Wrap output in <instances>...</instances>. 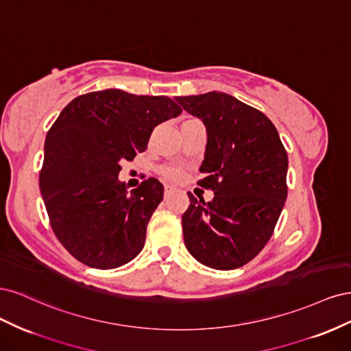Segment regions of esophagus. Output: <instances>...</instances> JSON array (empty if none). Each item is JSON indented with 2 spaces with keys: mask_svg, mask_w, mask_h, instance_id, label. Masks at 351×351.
<instances>
[{
  "mask_svg": "<svg viewBox=\"0 0 351 351\" xmlns=\"http://www.w3.org/2000/svg\"><path fill=\"white\" fill-rule=\"evenodd\" d=\"M173 190H174L173 186H169V184H165V186H164V193H165V196H168L169 193H171Z\"/></svg>",
  "mask_w": 351,
  "mask_h": 351,
  "instance_id": "obj_1",
  "label": "esophagus"
}]
</instances>
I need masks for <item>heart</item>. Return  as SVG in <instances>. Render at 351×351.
Segmentation results:
<instances>
[{
  "label": "heart",
  "instance_id": "obj_1",
  "mask_svg": "<svg viewBox=\"0 0 351 351\" xmlns=\"http://www.w3.org/2000/svg\"><path fill=\"white\" fill-rule=\"evenodd\" d=\"M159 173H161L168 180H180L183 176L182 169L174 168V167H162L161 169H159Z\"/></svg>",
  "mask_w": 351,
  "mask_h": 351
}]
</instances>
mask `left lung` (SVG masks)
I'll use <instances>...</instances> for the list:
<instances>
[{
	"label": "left lung",
	"instance_id": "8db88e82",
	"mask_svg": "<svg viewBox=\"0 0 351 351\" xmlns=\"http://www.w3.org/2000/svg\"><path fill=\"white\" fill-rule=\"evenodd\" d=\"M204 121L208 133L199 186L205 202L187 193L183 214L187 250L205 267L228 271L250 262L271 239L287 199L289 156L272 121L222 92L176 99Z\"/></svg>",
	"mask_w": 351,
	"mask_h": 351
}]
</instances>
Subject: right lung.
Segmentation results:
<instances>
[{
    "mask_svg": "<svg viewBox=\"0 0 351 351\" xmlns=\"http://www.w3.org/2000/svg\"><path fill=\"white\" fill-rule=\"evenodd\" d=\"M180 114L171 98L120 89L80 95L61 111L45 139L39 189L52 231L71 256L112 269L141 253L164 186L151 177L127 192L121 162L133 161L155 127Z\"/></svg>",
    "mask_w": 351,
    "mask_h": 351,
    "instance_id": "obj_1",
    "label": "right lung"
}]
</instances>
